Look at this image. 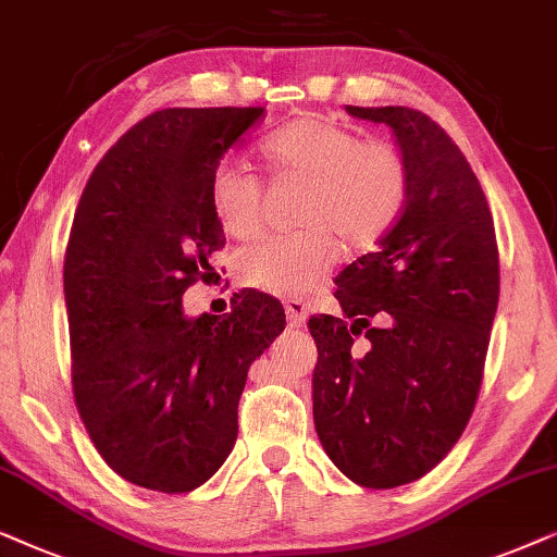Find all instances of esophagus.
Masks as SVG:
<instances>
[{"label": "esophagus", "mask_w": 557, "mask_h": 557, "mask_svg": "<svg viewBox=\"0 0 557 557\" xmlns=\"http://www.w3.org/2000/svg\"><path fill=\"white\" fill-rule=\"evenodd\" d=\"M285 315H287V323H290L293 329H300V325L306 323V318H308L306 302L298 300V298L287 300V302H285Z\"/></svg>", "instance_id": "1"}]
</instances>
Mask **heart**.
Listing matches in <instances>:
<instances>
[{"label":"heart","instance_id":"1","mask_svg":"<svg viewBox=\"0 0 557 557\" xmlns=\"http://www.w3.org/2000/svg\"><path fill=\"white\" fill-rule=\"evenodd\" d=\"M262 154L277 175L306 181L298 221L306 228L244 249L236 272L247 287L272 295H302L346 249H367L403 216L410 173L405 158L384 143L321 116H298L272 132ZM209 203L221 228L247 242L262 232V183L236 162L221 160L209 177Z\"/></svg>","mask_w":557,"mask_h":557}]
</instances>
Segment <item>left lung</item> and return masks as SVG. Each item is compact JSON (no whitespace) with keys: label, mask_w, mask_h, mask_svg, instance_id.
Instances as JSON below:
<instances>
[{"label":"left lung","mask_w":557,"mask_h":557,"mask_svg":"<svg viewBox=\"0 0 557 557\" xmlns=\"http://www.w3.org/2000/svg\"><path fill=\"white\" fill-rule=\"evenodd\" d=\"M387 124L410 173L403 216L336 277L341 318L313 315V420L336 469L367 488L425 476L476 405L499 302L486 196L438 124L407 107H346ZM356 335L366 344L352 346Z\"/></svg>","instance_id":"8db88e82"}]
</instances>
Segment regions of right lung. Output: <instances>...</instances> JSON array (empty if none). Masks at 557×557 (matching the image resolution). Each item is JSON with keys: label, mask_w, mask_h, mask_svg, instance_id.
<instances>
[{"label": "right lung", "mask_w": 557, "mask_h": 557, "mask_svg": "<svg viewBox=\"0 0 557 557\" xmlns=\"http://www.w3.org/2000/svg\"><path fill=\"white\" fill-rule=\"evenodd\" d=\"M262 107L162 109L103 154L65 249L73 395L96 450L129 484L193 492L232 454L251 361L285 310L247 290L232 313H183L224 228L209 203L221 158Z\"/></svg>", "instance_id": "1"}]
</instances>
